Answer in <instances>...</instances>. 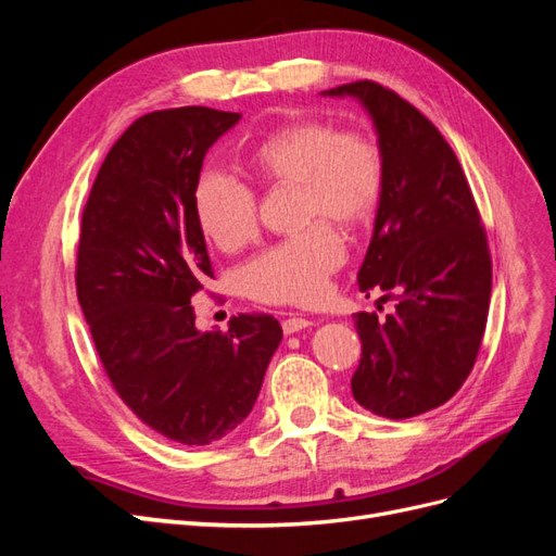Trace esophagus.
<instances>
[{"instance_id":"obj_1","label":"esophagus","mask_w":556,"mask_h":556,"mask_svg":"<svg viewBox=\"0 0 556 556\" xmlns=\"http://www.w3.org/2000/svg\"><path fill=\"white\" fill-rule=\"evenodd\" d=\"M313 323L308 317H299V315H292V317H288V319H282V331L285 333H296V331H301V329H306V327H311Z\"/></svg>"}]
</instances>
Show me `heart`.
Returning a JSON list of instances; mask_svg holds the SVG:
<instances>
[{
	"label": "heart",
	"instance_id": "b5f03b06",
	"mask_svg": "<svg viewBox=\"0 0 556 556\" xmlns=\"http://www.w3.org/2000/svg\"><path fill=\"white\" fill-rule=\"evenodd\" d=\"M248 166L262 185H296L301 233L250 260L241 280L264 304L311 306L329 290L345 262V245L325 220L357 227L376 211L382 192V153L362 131L336 129L304 117L274 129L250 150ZM194 215L204 237L233 252L257 233V197L250 185L223 172L201 174Z\"/></svg>",
	"mask_w": 556,
	"mask_h": 556
}]
</instances>
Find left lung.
I'll list each match as a JSON object with an SVG mask.
<instances>
[{
	"label": "left lung",
	"instance_id": "left-lung-1",
	"mask_svg": "<svg viewBox=\"0 0 556 556\" xmlns=\"http://www.w3.org/2000/svg\"><path fill=\"white\" fill-rule=\"evenodd\" d=\"M325 94L357 97L382 153V192L359 290L396 311L355 313L362 359L352 396L380 417L406 419L459 392L476 364L492 294V255L473 192L443 134L376 80ZM382 296V299H384Z\"/></svg>",
	"mask_w": 556,
	"mask_h": 556
}]
</instances>
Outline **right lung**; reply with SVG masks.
<instances>
[{
	"instance_id": "right-lung-1",
	"label": "right lung",
	"mask_w": 556,
	"mask_h": 556,
	"mask_svg": "<svg viewBox=\"0 0 556 556\" xmlns=\"http://www.w3.org/2000/svg\"><path fill=\"white\" fill-rule=\"evenodd\" d=\"M239 113L206 106L141 115L113 143L83 208L76 294L113 390L143 425L208 445L255 406L280 345L274 315L197 331L192 296L213 278L194 188L208 148Z\"/></svg>"
}]
</instances>
